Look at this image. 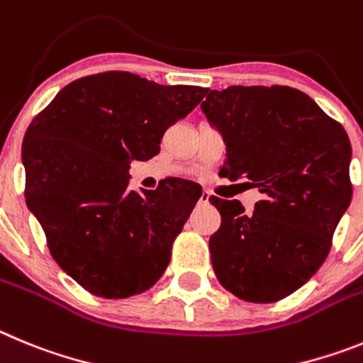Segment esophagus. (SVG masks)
Returning <instances> with one entry per match:
<instances>
[{
	"instance_id": "1",
	"label": "esophagus",
	"mask_w": 363,
	"mask_h": 363,
	"mask_svg": "<svg viewBox=\"0 0 363 363\" xmlns=\"http://www.w3.org/2000/svg\"><path fill=\"white\" fill-rule=\"evenodd\" d=\"M210 201V191H202L201 199H199V202H202V204H206V202Z\"/></svg>"
}]
</instances>
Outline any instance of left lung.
Listing matches in <instances>:
<instances>
[{
    "mask_svg": "<svg viewBox=\"0 0 363 363\" xmlns=\"http://www.w3.org/2000/svg\"><path fill=\"white\" fill-rule=\"evenodd\" d=\"M201 108L224 137L220 177L259 188L246 213L238 201L211 195L220 228L210 237L218 282L238 298H286L328 259L352 197L351 143L344 126L289 86L206 88Z\"/></svg>",
    "mask_w": 363,
    "mask_h": 363,
    "instance_id": "8db88e82",
    "label": "left lung"
}]
</instances>
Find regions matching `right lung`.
<instances>
[{
    "label": "right lung",
    "instance_id": "add662e5",
    "mask_svg": "<svg viewBox=\"0 0 363 363\" xmlns=\"http://www.w3.org/2000/svg\"><path fill=\"white\" fill-rule=\"evenodd\" d=\"M204 90L103 72L67 84L28 126L21 150L28 210L55 262L92 295H139L168 267L202 189L174 179L137 194L128 188L130 162L157 155L166 130Z\"/></svg>",
    "mask_w": 363,
    "mask_h": 363
}]
</instances>
